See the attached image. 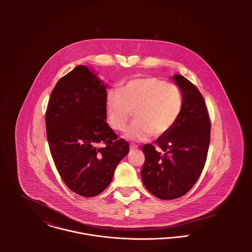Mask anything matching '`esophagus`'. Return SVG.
Listing matches in <instances>:
<instances>
[{
  "instance_id": "1",
  "label": "esophagus",
  "mask_w": 252,
  "mask_h": 252,
  "mask_svg": "<svg viewBox=\"0 0 252 252\" xmlns=\"http://www.w3.org/2000/svg\"><path fill=\"white\" fill-rule=\"evenodd\" d=\"M138 148V145L135 144H130V150H136Z\"/></svg>"
}]
</instances>
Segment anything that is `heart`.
<instances>
[{"mask_svg":"<svg viewBox=\"0 0 252 252\" xmlns=\"http://www.w3.org/2000/svg\"><path fill=\"white\" fill-rule=\"evenodd\" d=\"M182 107L180 86L156 76L132 79L119 91H110L107 98L108 124L113 130L122 131L134 112L136 120L126 131V137L134 141L167 134L177 123Z\"/></svg>","mask_w":252,"mask_h":252,"instance_id":"heart-1","label":"heart"}]
</instances>
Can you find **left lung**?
I'll list each match as a JSON object with an SVG mask.
<instances>
[{
    "label": "left lung",
    "mask_w": 252,
    "mask_h": 252,
    "mask_svg": "<svg viewBox=\"0 0 252 252\" xmlns=\"http://www.w3.org/2000/svg\"><path fill=\"white\" fill-rule=\"evenodd\" d=\"M183 107L175 126L156 144H144L142 179L145 188L161 200L185 195L200 178L208 156L212 122L204 97L186 77L175 74Z\"/></svg>",
    "instance_id": "8db88e82"
}]
</instances>
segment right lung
<instances>
[{
  "label": "right lung",
  "instance_id": "obj_1",
  "mask_svg": "<svg viewBox=\"0 0 252 252\" xmlns=\"http://www.w3.org/2000/svg\"><path fill=\"white\" fill-rule=\"evenodd\" d=\"M106 119V85L88 68L77 66L59 79L45 111L46 138L61 179L77 195L103 192L129 152Z\"/></svg>",
  "mask_w": 252,
  "mask_h": 252
}]
</instances>
